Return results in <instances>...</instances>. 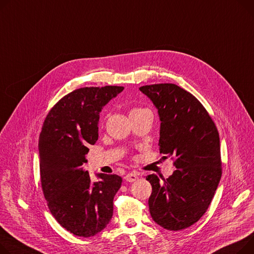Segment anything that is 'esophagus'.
<instances>
[{
	"mask_svg": "<svg viewBox=\"0 0 254 254\" xmlns=\"http://www.w3.org/2000/svg\"><path fill=\"white\" fill-rule=\"evenodd\" d=\"M138 178H139V177H138V175H137L136 173H128V174L125 177V180H126L127 182L131 183V182L137 181Z\"/></svg>",
	"mask_w": 254,
	"mask_h": 254,
	"instance_id": "34e87169",
	"label": "esophagus"
}]
</instances>
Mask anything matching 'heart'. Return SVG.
Listing matches in <instances>:
<instances>
[{"instance_id": "obj_1", "label": "heart", "mask_w": 254, "mask_h": 254, "mask_svg": "<svg viewBox=\"0 0 254 254\" xmlns=\"http://www.w3.org/2000/svg\"><path fill=\"white\" fill-rule=\"evenodd\" d=\"M136 110H140V109H139V108H134V109H132L131 111H136Z\"/></svg>"}]
</instances>
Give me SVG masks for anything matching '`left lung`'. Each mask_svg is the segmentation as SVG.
<instances>
[{
	"label": "left lung",
	"instance_id": "8db88e82",
	"mask_svg": "<svg viewBox=\"0 0 254 254\" xmlns=\"http://www.w3.org/2000/svg\"><path fill=\"white\" fill-rule=\"evenodd\" d=\"M157 109L159 150L176 158L177 170L166 180L149 175V210L170 231L189 228L205 213L222 177L219 136L211 117L189 92L174 83L140 88Z\"/></svg>",
	"mask_w": 254,
	"mask_h": 254
}]
</instances>
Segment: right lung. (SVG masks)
<instances>
[{
  "instance_id": "right-lung-1",
  "label": "right lung",
  "mask_w": 254,
  "mask_h": 254,
  "mask_svg": "<svg viewBox=\"0 0 254 254\" xmlns=\"http://www.w3.org/2000/svg\"><path fill=\"white\" fill-rule=\"evenodd\" d=\"M124 87H86L63 97L48 113L39 140L41 182L51 213L67 231L92 237L106 228L123 179L91 177L81 165L99 137L100 112Z\"/></svg>"
}]
</instances>
